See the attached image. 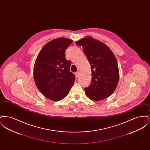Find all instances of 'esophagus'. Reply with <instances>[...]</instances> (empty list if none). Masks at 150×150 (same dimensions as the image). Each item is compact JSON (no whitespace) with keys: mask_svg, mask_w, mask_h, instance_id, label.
<instances>
[{"mask_svg":"<svg viewBox=\"0 0 150 150\" xmlns=\"http://www.w3.org/2000/svg\"><path fill=\"white\" fill-rule=\"evenodd\" d=\"M75 74L76 77V78H78L79 76V71H77L76 72H75Z\"/></svg>","mask_w":150,"mask_h":150,"instance_id":"1","label":"esophagus"}]
</instances>
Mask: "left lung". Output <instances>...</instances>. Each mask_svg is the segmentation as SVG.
Listing matches in <instances>:
<instances>
[{
  "label": "left lung",
  "instance_id": "1",
  "mask_svg": "<svg viewBox=\"0 0 150 150\" xmlns=\"http://www.w3.org/2000/svg\"><path fill=\"white\" fill-rule=\"evenodd\" d=\"M76 44L83 48L91 66L92 81L84 88L86 96L98 101L111 96L117 86L119 71L114 53L106 44L91 36H86Z\"/></svg>",
  "mask_w": 150,
  "mask_h": 150
}]
</instances>
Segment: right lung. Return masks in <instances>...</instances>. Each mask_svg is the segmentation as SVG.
Masks as SVG:
<instances>
[{
  "label": "right lung",
  "instance_id": "obj_1",
  "mask_svg": "<svg viewBox=\"0 0 150 150\" xmlns=\"http://www.w3.org/2000/svg\"><path fill=\"white\" fill-rule=\"evenodd\" d=\"M73 40L59 38L47 43L39 53L34 67V79L39 91L54 101L64 99L75 80L70 71L71 61L65 58V50Z\"/></svg>",
  "mask_w": 150,
  "mask_h": 150
}]
</instances>
